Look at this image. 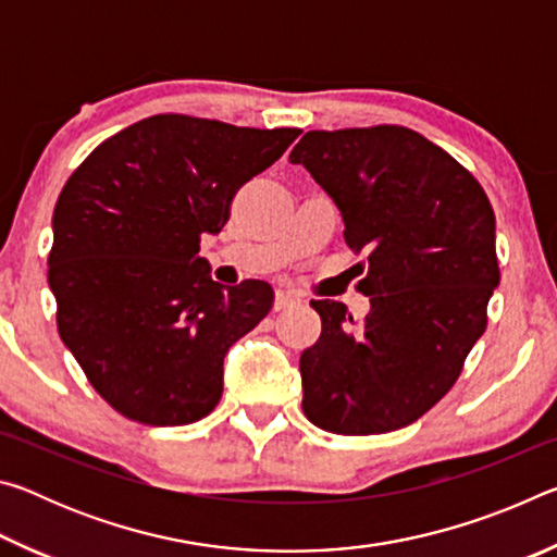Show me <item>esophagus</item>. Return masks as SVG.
Masks as SVG:
<instances>
[{
  "label": "esophagus",
  "instance_id": "obj_1",
  "mask_svg": "<svg viewBox=\"0 0 557 557\" xmlns=\"http://www.w3.org/2000/svg\"><path fill=\"white\" fill-rule=\"evenodd\" d=\"M299 297L295 295V292H287V289H277L275 295V309L280 312V309H287L292 305H297Z\"/></svg>",
  "mask_w": 557,
  "mask_h": 557
}]
</instances>
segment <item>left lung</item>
Wrapping results in <instances>:
<instances>
[{"instance_id": "left-lung-1", "label": "left lung", "mask_w": 557, "mask_h": 557, "mask_svg": "<svg viewBox=\"0 0 557 557\" xmlns=\"http://www.w3.org/2000/svg\"><path fill=\"white\" fill-rule=\"evenodd\" d=\"M332 196L346 245L369 252L361 322L312 299L317 344L299 356L301 410L336 435H383L422 418L459 379L498 287L496 219L482 184L400 125L312 129L289 154Z\"/></svg>"}]
</instances>
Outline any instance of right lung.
Masks as SVG:
<instances>
[{
	"label": "right lung",
	"instance_id": "obj_1",
	"mask_svg": "<svg viewBox=\"0 0 557 557\" xmlns=\"http://www.w3.org/2000/svg\"><path fill=\"white\" fill-rule=\"evenodd\" d=\"M297 127L152 115L98 145L53 209L55 322L92 388L143 425H188L223 393V358L272 307V287H223L199 258L243 184Z\"/></svg>",
	"mask_w": 557,
	"mask_h": 557
}]
</instances>
